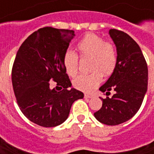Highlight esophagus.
<instances>
[{
	"label": "esophagus",
	"mask_w": 154,
	"mask_h": 154,
	"mask_svg": "<svg viewBox=\"0 0 154 154\" xmlns=\"http://www.w3.org/2000/svg\"><path fill=\"white\" fill-rule=\"evenodd\" d=\"M85 98H92V95L90 94H85Z\"/></svg>",
	"instance_id": "1"
}]
</instances>
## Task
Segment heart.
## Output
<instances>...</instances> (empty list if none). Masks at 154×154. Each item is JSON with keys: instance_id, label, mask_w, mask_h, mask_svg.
Listing matches in <instances>:
<instances>
[{"instance_id": "1", "label": "heart", "mask_w": 154, "mask_h": 154, "mask_svg": "<svg viewBox=\"0 0 154 154\" xmlns=\"http://www.w3.org/2000/svg\"><path fill=\"white\" fill-rule=\"evenodd\" d=\"M75 49L81 59H91L89 75H80L74 80V85L80 91L90 92L101 82V75L109 76L115 71L117 65V50L114 43L99 35L89 33L77 42ZM78 56L68 51L63 56V64L66 72L75 76L78 72Z\"/></svg>"}]
</instances>
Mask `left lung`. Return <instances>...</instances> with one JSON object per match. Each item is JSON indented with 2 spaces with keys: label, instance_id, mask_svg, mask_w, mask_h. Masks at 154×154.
<instances>
[{
  "label": "left lung",
  "instance_id": "obj_1",
  "mask_svg": "<svg viewBox=\"0 0 154 154\" xmlns=\"http://www.w3.org/2000/svg\"><path fill=\"white\" fill-rule=\"evenodd\" d=\"M117 50V65L100 91L112 97L101 98L102 106L94 116L101 123L115 126L131 119L141 107L148 87V65L138 44L126 32L111 29Z\"/></svg>",
  "mask_w": 154,
  "mask_h": 154
}]
</instances>
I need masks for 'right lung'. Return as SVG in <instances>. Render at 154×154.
<instances>
[{
  "mask_svg": "<svg viewBox=\"0 0 154 154\" xmlns=\"http://www.w3.org/2000/svg\"><path fill=\"white\" fill-rule=\"evenodd\" d=\"M74 36L69 29L40 28L22 43L15 58L11 80L17 102L27 119L43 128L63 123L74 101L84 97L83 92L68 89L72 84L63 64Z\"/></svg>",
  "mask_w": 154,
  "mask_h": 154,
  "instance_id": "1",
  "label": "right lung"
}]
</instances>
